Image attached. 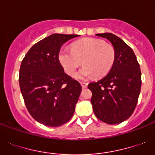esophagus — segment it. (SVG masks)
Returning a JSON list of instances; mask_svg holds the SVG:
<instances>
[{
  "label": "esophagus",
  "instance_id": "34e87169",
  "mask_svg": "<svg viewBox=\"0 0 155 155\" xmlns=\"http://www.w3.org/2000/svg\"><path fill=\"white\" fill-rule=\"evenodd\" d=\"M80 84H81V86H82L83 88H86L87 86V83L85 82H80Z\"/></svg>",
  "mask_w": 155,
  "mask_h": 155
}]
</instances>
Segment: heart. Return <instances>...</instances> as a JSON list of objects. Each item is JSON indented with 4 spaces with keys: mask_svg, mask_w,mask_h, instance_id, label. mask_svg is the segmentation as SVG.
<instances>
[{
    "mask_svg": "<svg viewBox=\"0 0 155 155\" xmlns=\"http://www.w3.org/2000/svg\"><path fill=\"white\" fill-rule=\"evenodd\" d=\"M58 59L68 75H74L83 62L84 66L76 73L75 77L86 80L95 75L96 77L101 78L107 75L113 68L115 50L102 40L85 38L74 42L71 51L61 50Z\"/></svg>",
    "mask_w": 155,
    "mask_h": 155,
    "instance_id": "obj_1",
    "label": "heart"
}]
</instances>
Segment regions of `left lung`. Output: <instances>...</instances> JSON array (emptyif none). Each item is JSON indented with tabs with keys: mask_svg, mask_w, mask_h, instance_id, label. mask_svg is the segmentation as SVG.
Segmentation results:
<instances>
[{
	"mask_svg": "<svg viewBox=\"0 0 155 155\" xmlns=\"http://www.w3.org/2000/svg\"><path fill=\"white\" fill-rule=\"evenodd\" d=\"M97 36L108 39L115 50V60L108 74L87 85L92 92L93 112L103 122L116 125L134 113L142 85V73L133 50L117 36L104 33Z\"/></svg>",
	"mask_w": 155,
	"mask_h": 155,
	"instance_id": "obj_1",
	"label": "left lung"
}]
</instances>
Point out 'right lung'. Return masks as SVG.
I'll return each instance as SVG.
<instances>
[{
    "mask_svg": "<svg viewBox=\"0 0 155 155\" xmlns=\"http://www.w3.org/2000/svg\"><path fill=\"white\" fill-rule=\"evenodd\" d=\"M77 35L54 34L26 53L19 71V85L27 110L46 126L58 127L72 117L82 87L64 72L58 59L63 43Z\"/></svg>",
    "mask_w": 155,
    "mask_h": 155,
    "instance_id": "right-lung-1",
    "label": "right lung"
}]
</instances>
